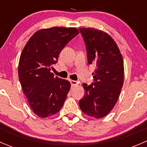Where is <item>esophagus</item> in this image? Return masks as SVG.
I'll return each mask as SVG.
<instances>
[{
  "instance_id": "esophagus-1",
  "label": "esophagus",
  "mask_w": 147,
  "mask_h": 147,
  "mask_svg": "<svg viewBox=\"0 0 147 147\" xmlns=\"http://www.w3.org/2000/svg\"><path fill=\"white\" fill-rule=\"evenodd\" d=\"M70 83H71V85H72V87H75V86H77L78 84V82H77V81H75V80H70Z\"/></svg>"
}]
</instances>
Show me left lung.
<instances>
[{
    "instance_id": "left-lung-1",
    "label": "left lung",
    "mask_w": 147,
    "mask_h": 147,
    "mask_svg": "<svg viewBox=\"0 0 147 147\" xmlns=\"http://www.w3.org/2000/svg\"><path fill=\"white\" fill-rule=\"evenodd\" d=\"M86 45L87 61L96 66L94 82L83 83L85 94L79 101L83 113L94 118L113 109L124 83V63L119 47L106 32L92 28H79Z\"/></svg>"
}]
</instances>
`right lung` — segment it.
Here are the masks:
<instances>
[{"mask_svg": "<svg viewBox=\"0 0 147 147\" xmlns=\"http://www.w3.org/2000/svg\"><path fill=\"white\" fill-rule=\"evenodd\" d=\"M79 31L75 28L42 29L32 35L20 55L19 80L35 115L52 116L63 107L70 89V82L54 77L50 72L65 45Z\"/></svg>", "mask_w": 147, "mask_h": 147, "instance_id": "add662e5", "label": "right lung"}]
</instances>
